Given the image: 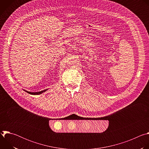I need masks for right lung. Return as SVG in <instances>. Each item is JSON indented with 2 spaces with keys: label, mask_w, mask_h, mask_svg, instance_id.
Returning <instances> with one entry per match:
<instances>
[{
  "label": "right lung",
  "mask_w": 149,
  "mask_h": 149,
  "mask_svg": "<svg viewBox=\"0 0 149 149\" xmlns=\"http://www.w3.org/2000/svg\"><path fill=\"white\" fill-rule=\"evenodd\" d=\"M48 90V89H46V90H42V91H38V92H31V91H28L25 90H24L25 92H26V93H28V94H31V95H39V94H41L42 93H43L47 91Z\"/></svg>",
  "instance_id": "add662e5"
}]
</instances>
